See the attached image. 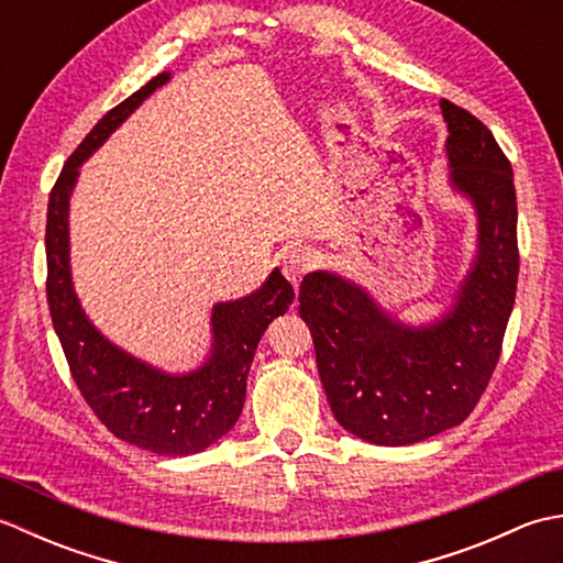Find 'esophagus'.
<instances>
[{"label":"esophagus","mask_w":563,"mask_h":563,"mask_svg":"<svg viewBox=\"0 0 563 563\" xmlns=\"http://www.w3.org/2000/svg\"><path fill=\"white\" fill-rule=\"evenodd\" d=\"M317 263H319V256H317L314 249H309V246H292V249H288V251H285V254H283L280 266H283L285 278H288L292 285H300L302 275L312 271V268L317 266Z\"/></svg>","instance_id":"obj_1"}]
</instances>
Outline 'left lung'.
I'll list each match as a JSON object with an SVG mask.
<instances>
[{
	"label": "left lung",
	"instance_id": "left-lung-1",
	"mask_svg": "<svg viewBox=\"0 0 563 563\" xmlns=\"http://www.w3.org/2000/svg\"><path fill=\"white\" fill-rule=\"evenodd\" d=\"M450 184L474 202L479 251L452 312L411 329L363 288L317 271L300 285L331 411L375 445H411L460 426L479 404L504 349L518 288V200L510 162L479 118L440 101Z\"/></svg>",
	"mask_w": 563,
	"mask_h": 563
}]
</instances>
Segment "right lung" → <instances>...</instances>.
<instances>
[{
    "instance_id": "add662e5",
    "label": "right lung",
    "mask_w": 563,
    "mask_h": 563,
    "mask_svg": "<svg viewBox=\"0 0 563 563\" xmlns=\"http://www.w3.org/2000/svg\"><path fill=\"white\" fill-rule=\"evenodd\" d=\"M169 79L162 71L106 113L65 162L47 200V307L84 401L130 445L157 454H196L230 430L246 399V375L261 333L292 305V285L275 268L261 290L212 309V353L188 375H166L115 349L91 327L69 278L67 208L81 162Z\"/></svg>"
}]
</instances>
